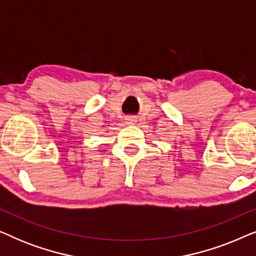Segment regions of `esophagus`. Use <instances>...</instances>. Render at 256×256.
I'll return each instance as SVG.
<instances>
[{
    "mask_svg": "<svg viewBox=\"0 0 256 256\" xmlns=\"http://www.w3.org/2000/svg\"><path fill=\"white\" fill-rule=\"evenodd\" d=\"M135 122H136L135 118H132V116L126 118V124H135Z\"/></svg>",
    "mask_w": 256,
    "mask_h": 256,
    "instance_id": "esophagus-1",
    "label": "esophagus"
}]
</instances>
